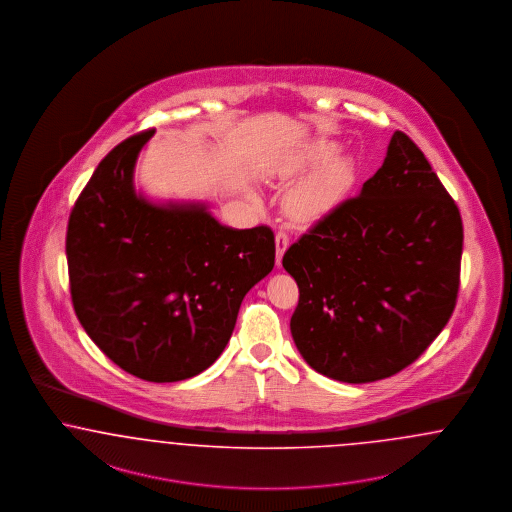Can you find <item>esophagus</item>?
I'll list each match as a JSON object with an SVG mask.
<instances>
[{
	"label": "esophagus",
	"instance_id": "34e87169",
	"mask_svg": "<svg viewBox=\"0 0 512 512\" xmlns=\"http://www.w3.org/2000/svg\"><path fill=\"white\" fill-rule=\"evenodd\" d=\"M287 247H289V236H287L286 230H278L276 232V265H282V257H284Z\"/></svg>",
	"mask_w": 512,
	"mask_h": 512
}]
</instances>
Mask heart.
<instances>
[{
  "label": "heart",
  "instance_id": "heart-1",
  "mask_svg": "<svg viewBox=\"0 0 512 512\" xmlns=\"http://www.w3.org/2000/svg\"><path fill=\"white\" fill-rule=\"evenodd\" d=\"M333 154H335V144L331 143L314 144L308 150L305 164L324 165L297 192V209L301 213L318 211L322 205L333 200L350 179L352 167L348 158L345 156L333 158Z\"/></svg>",
  "mask_w": 512,
  "mask_h": 512
}]
</instances>
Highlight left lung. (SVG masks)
Instances as JSON below:
<instances>
[{
  "instance_id": "8db88e82",
  "label": "left lung",
  "mask_w": 512,
  "mask_h": 512,
  "mask_svg": "<svg viewBox=\"0 0 512 512\" xmlns=\"http://www.w3.org/2000/svg\"><path fill=\"white\" fill-rule=\"evenodd\" d=\"M461 213L429 160L394 131L360 196L303 234L282 265L299 286L291 335L308 366L371 383L415 362L450 320Z\"/></svg>"
}]
</instances>
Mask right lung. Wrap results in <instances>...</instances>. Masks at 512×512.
<instances>
[{"mask_svg":"<svg viewBox=\"0 0 512 512\" xmlns=\"http://www.w3.org/2000/svg\"><path fill=\"white\" fill-rule=\"evenodd\" d=\"M154 131L112 148L76 200L66 259L76 316L123 371L190 379L225 350L247 291L274 268L268 226L221 225L205 204H152L133 171Z\"/></svg>","mask_w":512,"mask_h":512,"instance_id":"right-lung-1","label":"right lung"}]
</instances>
